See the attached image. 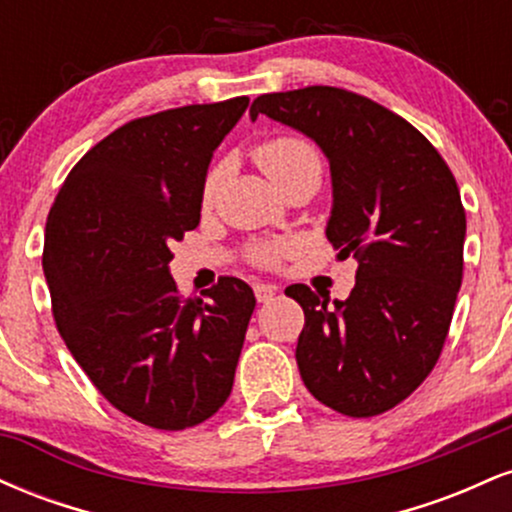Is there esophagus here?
Listing matches in <instances>:
<instances>
[{
    "label": "esophagus",
    "mask_w": 512,
    "mask_h": 512,
    "mask_svg": "<svg viewBox=\"0 0 512 512\" xmlns=\"http://www.w3.org/2000/svg\"><path fill=\"white\" fill-rule=\"evenodd\" d=\"M274 296H276V286L264 284V281H260V284H255V298H257V301H260V303L272 301Z\"/></svg>",
    "instance_id": "obj_1"
}]
</instances>
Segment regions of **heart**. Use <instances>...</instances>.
<instances>
[{
	"label": "heart",
	"instance_id": "1",
	"mask_svg": "<svg viewBox=\"0 0 512 512\" xmlns=\"http://www.w3.org/2000/svg\"><path fill=\"white\" fill-rule=\"evenodd\" d=\"M255 158L264 173H267L279 187H284L286 182L310 168L322 170L320 149H317L310 139L301 137V134H276V137L264 139V142L255 149ZM223 173H226V163L221 161L216 163V166L207 173V178H204L202 199L207 204L214 199L216 187H219ZM281 252H284V245H262V248H257L255 257L257 262L262 264H274L281 257Z\"/></svg>",
	"mask_w": 512,
	"mask_h": 512
}]
</instances>
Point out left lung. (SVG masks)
I'll return each instance as SVG.
<instances>
[{"mask_svg": "<svg viewBox=\"0 0 512 512\" xmlns=\"http://www.w3.org/2000/svg\"><path fill=\"white\" fill-rule=\"evenodd\" d=\"M257 115L308 134L330 158L327 240L358 260L346 301L286 289L305 313L303 383L344 416L383 414L424 383L448 337L467 231L455 175L404 117L346 88L264 93L252 101Z\"/></svg>", "mask_w": 512, "mask_h": 512, "instance_id": "obj_1", "label": "left lung"}]
</instances>
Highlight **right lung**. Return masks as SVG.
Returning a JSON list of instances; mask_svg holds the SVG:
<instances>
[{
    "mask_svg": "<svg viewBox=\"0 0 512 512\" xmlns=\"http://www.w3.org/2000/svg\"><path fill=\"white\" fill-rule=\"evenodd\" d=\"M250 98L137 117L81 156L45 226L52 317L96 390L161 431L192 428L223 407L255 293L221 276L182 298L170 245L199 226L216 146Z\"/></svg>",
    "mask_w": 512,
    "mask_h": 512,
    "instance_id": "right-lung-1",
    "label": "right lung"
}]
</instances>
